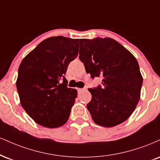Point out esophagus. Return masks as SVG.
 Returning <instances> with one entry per match:
<instances>
[{
    "label": "esophagus",
    "instance_id": "esophagus-1",
    "mask_svg": "<svg viewBox=\"0 0 160 160\" xmlns=\"http://www.w3.org/2000/svg\"><path fill=\"white\" fill-rule=\"evenodd\" d=\"M84 89H86V88H78V92H81V91H82V90H84Z\"/></svg>",
    "mask_w": 160,
    "mask_h": 160
}]
</instances>
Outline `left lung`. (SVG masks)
<instances>
[{
    "instance_id": "8db88e82",
    "label": "left lung",
    "mask_w": 160,
    "mask_h": 160,
    "mask_svg": "<svg viewBox=\"0 0 160 160\" xmlns=\"http://www.w3.org/2000/svg\"><path fill=\"white\" fill-rule=\"evenodd\" d=\"M80 58L92 78H101L102 86L88 88L87 109L95 124L112 128L128 119L140 99L143 82L133 55L112 38L80 39Z\"/></svg>"
}]
</instances>
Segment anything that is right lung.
Returning a JSON list of instances; mask_svg holds the SVG:
<instances>
[{
  "mask_svg": "<svg viewBox=\"0 0 160 160\" xmlns=\"http://www.w3.org/2000/svg\"><path fill=\"white\" fill-rule=\"evenodd\" d=\"M79 39L52 36L23 59L16 87L20 103L29 116L48 128L68 122L78 91L67 87L64 75L78 55Z\"/></svg>",
  "mask_w": 160,
  "mask_h": 160,
  "instance_id": "add662e5",
  "label": "right lung"
}]
</instances>
